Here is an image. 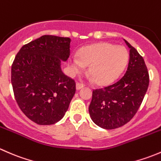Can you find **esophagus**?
Instances as JSON below:
<instances>
[{"instance_id": "34e87169", "label": "esophagus", "mask_w": 161, "mask_h": 161, "mask_svg": "<svg viewBox=\"0 0 161 161\" xmlns=\"http://www.w3.org/2000/svg\"><path fill=\"white\" fill-rule=\"evenodd\" d=\"M83 86H84L83 84L80 83V82H77V83H76V90H80V89H82Z\"/></svg>"}]
</instances>
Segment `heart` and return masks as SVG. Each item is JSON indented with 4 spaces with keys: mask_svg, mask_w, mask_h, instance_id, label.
<instances>
[{
    "mask_svg": "<svg viewBox=\"0 0 161 161\" xmlns=\"http://www.w3.org/2000/svg\"><path fill=\"white\" fill-rule=\"evenodd\" d=\"M128 61L127 50L122 46L101 43L84 47L79 57L70 58V69L77 74L89 65L88 71L97 84H107L116 79Z\"/></svg>",
    "mask_w": 161,
    "mask_h": 161,
    "instance_id": "b5f03b06",
    "label": "heart"
}]
</instances>
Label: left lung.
Here are the masks:
<instances>
[{
  "label": "left lung",
  "instance_id": "1",
  "mask_svg": "<svg viewBox=\"0 0 161 161\" xmlns=\"http://www.w3.org/2000/svg\"><path fill=\"white\" fill-rule=\"evenodd\" d=\"M129 61L117 82L92 91L89 112L92 121L105 129L127 124L139 110L148 89L150 77L142 57L129 43Z\"/></svg>",
  "mask_w": 161,
  "mask_h": 161
}]
</instances>
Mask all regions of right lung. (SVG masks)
<instances>
[{
    "label": "right lung",
    "mask_w": 161,
    "mask_h": 161,
    "mask_svg": "<svg viewBox=\"0 0 161 161\" xmlns=\"http://www.w3.org/2000/svg\"><path fill=\"white\" fill-rule=\"evenodd\" d=\"M71 39L44 35L25 44L11 65V84L21 111L31 121L47 125L65 114L75 82L61 71L70 55Z\"/></svg>",
    "instance_id": "1"
}]
</instances>
